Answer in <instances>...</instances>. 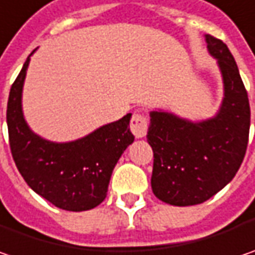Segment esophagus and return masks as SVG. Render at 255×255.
Returning a JSON list of instances; mask_svg holds the SVG:
<instances>
[{
	"mask_svg": "<svg viewBox=\"0 0 255 255\" xmlns=\"http://www.w3.org/2000/svg\"><path fill=\"white\" fill-rule=\"evenodd\" d=\"M129 129L131 132L137 137V138H141L147 134L148 131V118L144 113H134L132 118H131V123H129Z\"/></svg>",
	"mask_w": 255,
	"mask_h": 255,
	"instance_id": "34e87169",
	"label": "esophagus"
}]
</instances>
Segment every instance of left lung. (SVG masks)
<instances>
[{
	"instance_id": "obj_1",
	"label": "left lung",
	"mask_w": 255,
	"mask_h": 255,
	"mask_svg": "<svg viewBox=\"0 0 255 255\" xmlns=\"http://www.w3.org/2000/svg\"><path fill=\"white\" fill-rule=\"evenodd\" d=\"M222 72L225 98L215 118L189 123L172 114H150L147 141L153 148L151 189L160 201L198 205L227 186L238 172L250 134L247 89L227 44L206 34Z\"/></svg>"
}]
</instances>
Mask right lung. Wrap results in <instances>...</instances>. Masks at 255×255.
I'll return each mask as SVG.
<instances>
[{
  "mask_svg": "<svg viewBox=\"0 0 255 255\" xmlns=\"http://www.w3.org/2000/svg\"><path fill=\"white\" fill-rule=\"evenodd\" d=\"M28 60L8 97V140L15 166L27 185L54 206L73 212L92 209L107 198L114 167L134 141L131 114L76 141L56 144L40 138L27 127L21 111Z\"/></svg>",
  "mask_w": 255,
  "mask_h": 255,
  "instance_id": "right-lung-1",
  "label": "right lung"
}]
</instances>
